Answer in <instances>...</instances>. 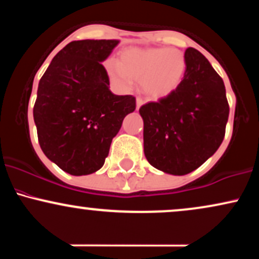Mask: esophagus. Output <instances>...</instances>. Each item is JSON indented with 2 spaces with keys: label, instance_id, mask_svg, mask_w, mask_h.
<instances>
[{
  "label": "esophagus",
  "instance_id": "1",
  "mask_svg": "<svg viewBox=\"0 0 259 259\" xmlns=\"http://www.w3.org/2000/svg\"><path fill=\"white\" fill-rule=\"evenodd\" d=\"M142 105H144V100L138 97V99H136V109H139Z\"/></svg>",
  "mask_w": 259,
  "mask_h": 259
}]
</instances>
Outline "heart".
Segmentation results:
<instances>
[{
	"instance_id": "obj_1",
	"label": "heart",
	"mask_w": 259,
	"mask_h": 259,
	"mask_svg": "<svg viewBox=\"0 0 259 259\" xmlns=\"http://www.w3.org/2000/svg\"><path fill=\"white\" fill-rule=\"evenodd\" d=\"M105 69L118 89L126 90L133 79L141 80L142 91L158 100L179 88L186 72V59L175 49H127L120 53V62L107 61Z\"/></svg>"
}]
</instances>
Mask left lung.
I'll return each instance as SVG.
<instances>
[{
    "instance_id": "left-lung-1",
    "label": "left lung",
    "mask_w": 259,
    "mask_h": 259,
    "mask_svg": "<svg viewBox=\"0 0 259 259\" xmlns=\"http://www.w3.org/2000/svg\"><path fill=\"white\" fill-rule=\"evenodd\" d=\"M179 88L139 109L144 119V152L150 164L171 175L191 173L222 145L229 118L223 79L200 51H185Z\"/></svg>"
}]
</instances>
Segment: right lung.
<instances>
[{"mask_svg":"<svg viewBox=\"0 0 259 259\" xmlns=\"http://www.w3.org/2000/svg\"><path fill=\"white\" fill-rule=\"evenodd\" d=\"M118 44L72 41L53 57L38 82L34 106L38 144L65 173L79 177L102 168L124 118L135 111V97L109 90L102 65Z\"/></svg>","mask_w":259,"mask_h":259,"instance_id":"1","label":"right lung"}]
</instances>
